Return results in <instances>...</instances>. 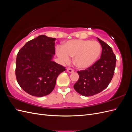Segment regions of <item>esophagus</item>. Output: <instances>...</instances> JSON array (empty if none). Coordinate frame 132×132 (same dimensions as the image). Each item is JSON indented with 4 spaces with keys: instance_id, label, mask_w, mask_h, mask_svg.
<instances>
[{
    "instance_id": "esophagus-1",
    "label": "esophagus",
    "mask_w": 132,
    "mask_h": 132,
    "mask_svg": "<svg viewBox=\"0 0 132 132\" xmlns=\"http://www.w3.org/2000/svg\"><path fill=\"white\" fill-rule=\"evenodd\" d=\"M67 70L68 72L69 73H71L74 72V70L72 69H71V68H68L67 69Z\"/></svg>"
}]
</instances>
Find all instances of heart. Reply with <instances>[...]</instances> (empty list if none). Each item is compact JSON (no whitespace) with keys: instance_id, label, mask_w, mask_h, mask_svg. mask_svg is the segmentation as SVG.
<instances>
[{"instance_id":"1","label":"heart","mask_w":132,"mask_h":132,"mask_svg":"<svg viewBox=\"0 0 132 132\" xmlns=\"http://www.w3.org/2000/svg\"><path fill=\"white\" fill-rule=\"evenodd\" d=\"M101 53V46L96 41L89 39H71L58 48L56 53L62 63H67L73 57L75 66L79 69H86L96 62Z\"/></svg>"}]
</instances>
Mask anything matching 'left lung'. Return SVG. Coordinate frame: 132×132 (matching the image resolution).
I'll use <instances>...</instances> for the list:
<instances>
[{
    "instance_id": "1",
    "label": "left lung",
    "mask_w": 132,
    "mask_h": 132,
    "mask_svg": "<svg viewBox=\"0 0 132 132\" xmlns=\"http://www.w3.org/2000/svg\"><path fill=\"white\" fill-rule=\"evenodd\" d=\"M102 47L101 58L87 69L77 71L79 78L74 85V89L84 96L101 93L111 82L114 72L116 58L112 48L100 39Z\"/></svg>"
}]
</instances>
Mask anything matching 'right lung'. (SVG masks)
Returning a JSON list of instances; mask_svg holds the SVG:
<instances>
[{
	"label": "right lung",
	"mask_w": 132,
	"mask_h": 132,
	"mask_svg": "<svg viewBox=\"0 0 132 132\" xmlns=\"http://www.w3.org/2000/svg\"><path fill=\"white\" fill-rule=\"evenodd\" d=\"M56 38L39 35L27 42L19 51L15 74L18 82L27 94L36 97L50 94L58 76L65 70L53 61Z\"/></svg>",
	"instance_id": "add662e5"
}]
</instances>
